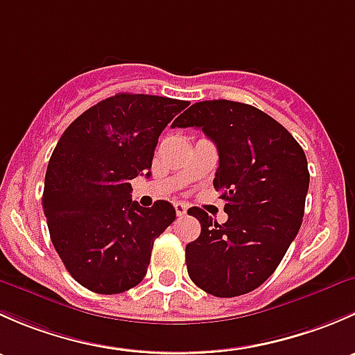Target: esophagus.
<instances>
[{
  "label": "esophagus",
  "instance_id": "1",
  "mask_svg": "<svg viewBox=\"0 0 355 355\" xmlns=\"http://www.w3.org/2000/svg\"><path fill=\"white\" fill-rule=\"evenodd\" d=\"M175 206V211H177V214L178 216H185V214H187V204H184V202H175L173 204Z\"/></svg>",
  "mask_w": 355,
  "mask_h": 355
}]
</instances>
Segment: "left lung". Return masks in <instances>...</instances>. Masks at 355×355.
<instances>
[{
    "instance_id": "8db88e82",
    "label": "left lung",
    "mask_w": 355,
    "mask_h": 355,
    "mask_svg": "<svg viewBox=\"0 0 355 355\" xmlns=\"http://www.w3.org/2000/svg\"><path fill=\"white\" fill-rule=\"evenodd\" d=\"M173 127L202 128L216 144L213 185L228 214L220 225L200 207L189 209L200 223V235L185 247L189 277L214 297L252 292L273 275L302 223L306 155L284 125L244 103H196Z\"/></svg>"
}]
</instances>
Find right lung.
Listing matches in <instances>:
<instances>
[{
	"mask_svg": "<svg viewBox=\"0 0 355 355\" xmlns=\"http://www.w3.org/2000/svg\"><path fill=\"white\" fill-rule=\"evenodd\" d=\"M189 101L114 94L75 118L60 137L44 178L42 209L67 271L96 293H121L148 273L155 239L175 207L132 200V178L151 175L157 137Z\"/></svg>",
	"mask_w": 355,
	"mask_h": 355,
	"instance_id": "add662e5",
	"label": "right lung"
}]
</instances>
